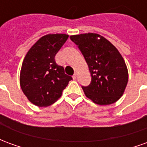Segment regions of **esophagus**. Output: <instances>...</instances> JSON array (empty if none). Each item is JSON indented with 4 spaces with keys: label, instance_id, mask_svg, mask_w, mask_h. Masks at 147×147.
<instances>
[{
    "label": "esophagus",
    "instance_id": "1",
    "mask_svg": "<svg viewBox=\"0 0 147 147\" xmlns=\"http://www.w3.org/2000/svg\"><path fill=\"white\" fill-rule=\"evenodd\" d=\"M72 78H73V80H76V78H77V73H76V72H75V74L73 75Z\"/></svg>",
    "mask_w": 147,
    "mask_h": 147
}]
</instances>
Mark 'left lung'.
Wrapping results in <instances>:
<instances>
[{
	"label": "left lung",
	"instance_id": "obj_1",
	"mask_svg": "<svg viewBox=\"0 0 147 147\" xmlns=\"http://www.w3.org/2000/svg\"><path fill=\"white\" fill-rule=\"evenodd\" d=\"M86 60L91 82L82 86L85 95L95 104H113L123 95L128 81L125 61L109 41L94 33L71 35Z\"/></svg>",
	"mask_w": 147,
	"mask_h": 147
}]
</instances>
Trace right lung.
Listing matches in <instances>:
<instances>
[{
  "label": "right lung",
  "instance_id": "add662e5",
  "mask_svg": "<svg viewBox=\"0 0 147 147\" xmlns=\"http://www.w3.org/2000/svg\"><path fill=\"white\" fill-rule=\"evenodd\" d=\"M64 34H46L29 49L20 71L21 89L34 105L46 107L62 94L72 78L55 61V56L67 41Z\"/></svg>",
  "mask_w": 147,
  "mask_h": 147
}]
</instances>
